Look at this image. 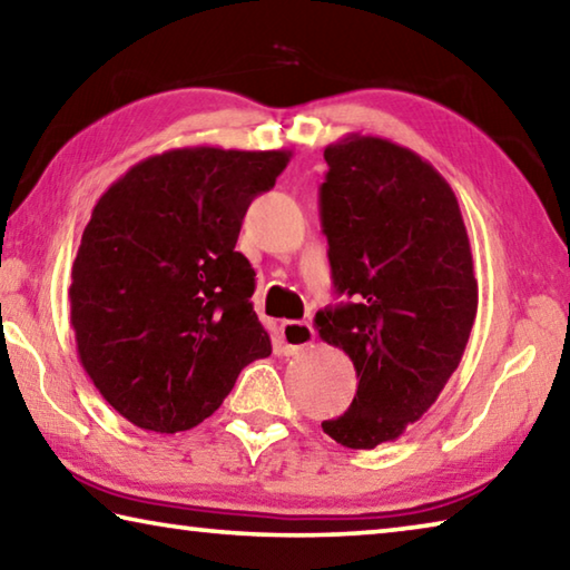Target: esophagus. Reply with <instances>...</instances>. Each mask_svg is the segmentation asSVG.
I'll list each match as a JSON object with an SVG mask.
<instances>
[{"label": "esophagus", "instance_id": "obj_1", "mask_svg": "<svg viewBox=\"0 0 570 570\" xmlns=\"http://www.w3.org/2000/svg\"><path fill=\"white\" fill-rule=\"evenodd\" d=\"M314 342V326L308 322H284L282 324V346L286 356L302 354Z\"/></svg>", "mask_w": 570, "mask_h": 570}]
</instances>
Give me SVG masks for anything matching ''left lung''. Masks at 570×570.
<instances>
[{
    "label": "left lung",
    "mask_w": 570,
    "mask_h": 570,
    "mask_svg": "<svg viewBox=\"0 0 570 570\" xmlns=\"http://www.w3.org/2000/svg\"><path fill=\"white\" fill-rule=\"evenodd\" d=\"M320 190L334 292L352 302L316 330L356 370V394L326 435L352 450L394 442L440 397L478 314L465 220L450 183L397 142L352 132L324 150Z\"/></svg>",
    "instance_id": "obj_1"
}]
</instances>
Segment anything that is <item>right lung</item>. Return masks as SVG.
I'll use <instances>...</instances> for the list:
<instances>
[{
	"instance_id": "1",
	"label": "right lung",
	"mask_w": 570,
	"mask_h": 570,
	"mask_svg": "<svg viewBox=\"0 0 570 570\" xmlns=\"http://www.w3.org/2000/svg\"><path fill=\"white\" fill-rule=\"evenodd\" d=\"M288 150L176 148L102 193L72 264L70 324L95 387L135 428L210 417L246 364L272 354L236 250L244 216Z\"/></svg>"
}]
</instances>
